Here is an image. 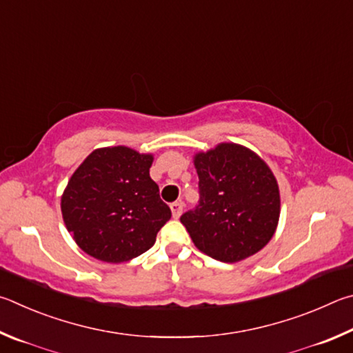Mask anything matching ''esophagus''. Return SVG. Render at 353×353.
Masks as SVG:
<instances>
[{"label":"esophagus","instance_id":"obj_1","mask_svg":"<svg viewBox=\"0 0 353 353\" xmlns=\"http://www.w3.org/2000/svg\"><path fill=\"white\" fill-rule=\"evenodd\" d=\"M170 209H172V215H173V219H178L181 215V212H183V203L181 201H175V203H172L170 205Z\"/></svg>","mask_w":353,"mask_h":353}]
</instances>
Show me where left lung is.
<instances>
[{"instance_id": "left-lung-1", "label": "left lung", "mask_w": 353, "mask_h": 353, "mask_svg": "<svg viewBox=\"0 0 353 353\" xmlns=\"http://www.w3.org/2000/svg\"><path fill=\"white\" fill-rule=\"evenodd\" d=\"M200 201L181 215L196 248L220 262L256 254L274 236L279 186L267 163L243 145L223 142L196 153Z\"/></svg>"}]
</instances>
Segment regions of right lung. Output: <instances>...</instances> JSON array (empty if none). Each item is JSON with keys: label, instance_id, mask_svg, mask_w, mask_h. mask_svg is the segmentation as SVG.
Here are the masks:
<instances>
[{"label": "right lung", "instance_id": "1", "mask_svg": "<svg viewBox=\"0 0 353 353\" xmlns=\"http://www.w3.org/2000/svg\"><path fill=\"white\" fill-rule=\"evenodd\" d=\"M152 154L117 145L90 153L61 195V215L79 248L97 261L127 262L150 250L172 217L150 178Z\"/></svg>", "mask_w": 353, "mask_h": 353}]
</instances>
